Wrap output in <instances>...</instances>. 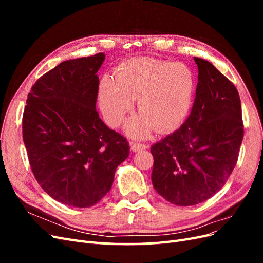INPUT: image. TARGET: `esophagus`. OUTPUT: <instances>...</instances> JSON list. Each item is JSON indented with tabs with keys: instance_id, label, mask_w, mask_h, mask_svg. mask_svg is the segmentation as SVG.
Listing matches in <instances>:
<instances>
[{
	"instance_id": "34e87169",
	"label": "esophagus",
	"mask_w": 263,
	"mask_h": 263,
	"mask_svg": "<svg viewBox=\"0 0 263 263\" xmlns=\"http://www.w3.org/2000/svg\"><path fill=\"white\" fill-rule=\"evenodd\" d=\"M147 148H148V146L145 144H137V142H133L132 144V150L134 151V153H138V151L145 150Z\"/></svg>"
}]
</instances>
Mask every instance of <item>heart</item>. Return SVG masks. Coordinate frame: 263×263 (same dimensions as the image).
I'll use <instances>...</instances> for the list:
<instances>
[{"instance_id": "1", "label": "heart", "mask_w": 263, "mask_h": 263, "mask_svg": "<svg viewBox=\"0 0 263 263\" xmlns=\"http://www.w3.org/2000/svg\"><path fill=\"white\" fill-rule=\"evenodd\" d=\"M195 89V74L185 63L138 58L119 65L113 80L101 81L99 102L107 124L117 127L137 99L139 113L126 123L125 133L142 139L154 129H177L192 108Z\"/></svg>"}]
</instances>
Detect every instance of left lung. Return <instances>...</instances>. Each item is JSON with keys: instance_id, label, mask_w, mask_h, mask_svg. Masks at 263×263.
<instances>
[{"instance_id": "obj_1", "label": "left lung", "mask_w": 263, "mask_h": 263, "mask_svg": "<svg viewBox=\"0 0 263 263\" xmlns=\"http://www.w3.org/2000/svg\"><path fill=\"white\" fill-rule=\"evenodd\" d=\"M198 82L191 114L178 130L151 147V181L166 201L191 206L224 186L243 138L241 103L235 85L211 62L194 57Z\"/></svg>"}]
</instances>
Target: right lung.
I'll return each instance as SVG.
<instances>
[{"mask_svg":"<svg viewBox=\"0 0 263 263\" xmlns=\"http://www.w3.org/2000/svg\"><path fill=\"white\" fill-rule=\"evenodd\" d=\"M104 59L100 52L61 62L36 81L24 109L23 140L38 184L73 208L100 202L129 155L128 141L95 106Z\"/></svg>","mask_w":263,"mask_h":263,"instance_id":"1","label":"right lung"}]
</instances>
